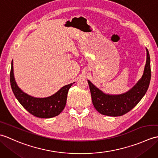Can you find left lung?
Returning <instances> with one entry per match:
<instances>
[{
    "label": "left lung",
    "mask_w": 158,
    "mask_h": 158,
    "mask_svg": "<svg viewBox=\"0 0 158 158\" xmlns=\"http://www.w3.org/2000/svg\"><path fill=\"white\" fill-rule=\"evenodd\" d=\"M146 52V64L141 78L125 93L116 95L105 94L88 80L93 105L100 113L111 117L123 115L132 110L145 96L151 80L150 56L147 48Z\"/></svg>",
    "instance_id": "left-lung-1"
}]
</instances>
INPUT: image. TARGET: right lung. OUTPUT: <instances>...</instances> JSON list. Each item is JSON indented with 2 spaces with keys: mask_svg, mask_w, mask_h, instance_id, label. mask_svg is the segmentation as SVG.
<instances>
[{
  "mask_svg": "<svg viewBox=\"0 0 158 158\" xmlns=\"http://www.w3.org/2000/svg\"><path fill=\"white\" fill-rule=\"evenodd\" d=\"M13 63L11 62L10 83L15 98L22 106L32 115L39 118H52L58 115L64 109L69 89L74 83L66 85L58 92L46 98H35L23 92L15 80Z\"/></svg>",
  "mask_w": 158,
  "mask_h": 158,
  "instance_id": "add662e5",
  "label": "right lung"
}]
</instances>
